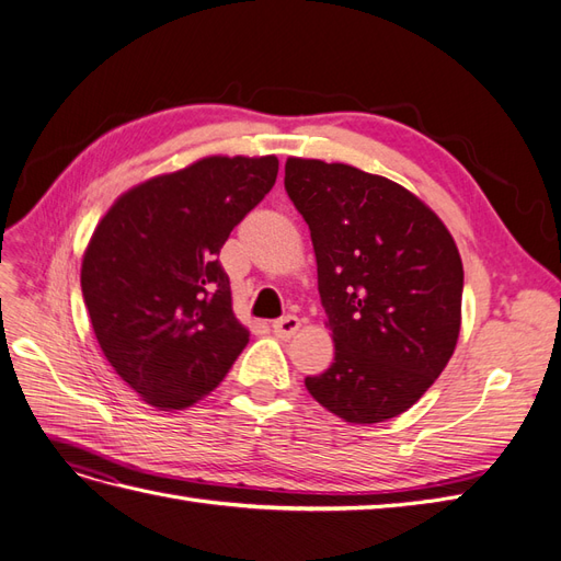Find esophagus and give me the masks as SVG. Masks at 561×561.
<instances>
[{
	"instance_id": "esophagus-1",
	"label": "esophagus",
	"mask_w": 561,
	"mask_h": 561,
	"mask_svg": "<svg viewBox=\"0 0 561 561\" xmlns=\"http://www.w3.org/2000/svg\"><path fill=\"white\" fill-rule=\"evenodd\" d=\"M299 328H301V322L297 316H285L283 320L274 322V334L278 339H283V342H290V339L299 332Z\"/></svg>"
}]
</instances>
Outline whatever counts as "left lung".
I'll return each instance as SVG.
<instances>
[{"label":"left lung","instance_id":"8db88e82","mask_svg":"<svg viewBox=\"0 0 561 561\" xmlns=\"http://www.w3.org/2000/svg\"><path fill=\"white\" fill-rule=\"evenodd\" d=\"M285 190L307 219L334 363L307 377L346 423L393 419L443 375L461 332L463 264L445 227L402 184L348 163L290 157Z\"/></svg>","mask_w":561,"mask_h":561}]
</instances>
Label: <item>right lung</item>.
Returning a JSON list of instances; mask_svg holds the SVG:
<instances>
[{
	"label": "right lung",
	"mask_w": 561,
	"mask_h": 561,
	"mask_svg": "<svg viewBox=\"0 0 561 561\" xmlns=\"http://www.w3.org/2000/svg\"><path fill=\"white\" fill-rule=\"evenodd\" d=\"M276 175L274 154L203 157L130 186L83 250L81 293L100 351L154 410L210 396L250 342L217 254Z\"/></svg>",
	"instance_id": "right-lung-1"
}]
</instances>
